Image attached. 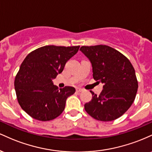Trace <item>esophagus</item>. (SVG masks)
Masks as SVG:
<instances>
[{
	"mask_svg": "<svg viewBox=\"0 0 152 152\" xmlns=\"http://www.w3.org/2000/svg\"><path fill=\"white\" fill-rule=\"evenodd\" d=\"M76 92H78V93H79V92H81V91H83V89H82V88H76Z\"/></svg>",
	"mask_w": 152,
	"mask_h": 152,
	"instance_id": "obj_1",
	"label": "esophagus"
}]
</instances>
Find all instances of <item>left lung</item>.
Returning <instances> with one entry per match:
<instances>
[{"instance_id":"obj_1","label":"left lung","mask_w":152,"mask_h":152,"mask_svg":"<svg viewBox=\"0 0 152 152\" xmlns=\"http://www.w3.org/2000/svg\"><path fill=\"white\" fill-rule=\"evenodd\" d=\"M80 50L91 63L94 79L104 83L99 96L90 91L93 97L85 104V110L99 121L119 118L137 95L138 81L133 66L124 55L106 45L83 46Z\"/></svg>"}]
</instances>
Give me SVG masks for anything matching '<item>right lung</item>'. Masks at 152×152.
<instances>
[{
  "instance_id": "1",
  "label": "right lung",
  "mask_w": 152,
  "mask_h": 152,
  "mask_svg": "<svg viewBox=\"0 0 152 152\" xmlns=\"http://www.w3.org/2000/svg\"><path fill=\"white\" fill-rule=\"evenodd\" d=\"M79 46H45L28 54L15 78L18 104L29 116L47 121L61 114L66 101L76 91L74 87L58 89L52 80L78 52Z\"/></svg>"
}]
</instances>
